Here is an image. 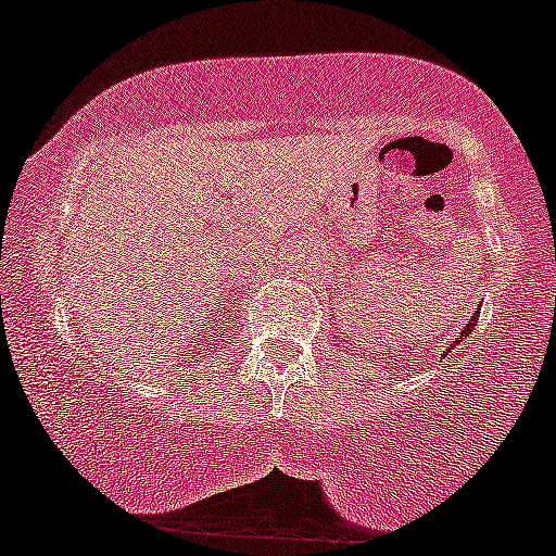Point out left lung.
Here are the masks:
<instances>
[{"label":"left lung","mask_w":556,"mask_h":556,"mask_svg":"<svg viewBox=\"0 0 556 556\" xmlns=\"http://www.w3.org/2000/svg\"><path fill=\"white\" fill-rule=\"evenodd\" d=\"M473 321H476V316H473V318H470V327H465V329H463V334H460V337H457V342H460V340H465V337H468V334H470V329H473ZM450 353H452V348H450Z\"/></svg>","instance_id":"left-lung-1"}]
</instances>
